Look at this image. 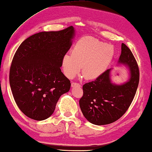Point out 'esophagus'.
Listing matches in <instances>:
<instances>
[{
  "instance_id": "obj_1",
  "label": "esophagus",
  "mask_w": 152,
  "mask_h": 152,
  "mask_svg": "<svg viewBox=\"0 0 152 152\" xmlns=\"http://www.w3.org/2000/svg\"><path fill=\"white\" fill-rule=\"evenodd\" d=\"M72 87L74 88V87H80L81 85L78 84V83H76V82H72V83L71 84Z\"/></svg>"
}]
</instances>
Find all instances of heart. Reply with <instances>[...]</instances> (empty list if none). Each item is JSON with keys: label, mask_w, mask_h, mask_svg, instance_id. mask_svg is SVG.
<instances>
[{"label": "heart", "mask_w": 152, "mask_h": 152, "mask_svg": "<svg viewBox=\"0 0 152 152\" xmlns=\"http://www.w3.org/2000/svg\"><path fill=\"white\" fill-rule=\"evenodd\" d=\"M114 55L112 46L93 37H84L77 41L71 54L63 56L62 70L66 76L72 78L82 67V74L84 78L94 80L107 70Z\"/></svg>", "instance_id": "obj_1"}]
</instances>
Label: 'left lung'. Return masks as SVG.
I'll use <instances>...</instances> for the list:
<instances>
[{"instance_id": "1", "label": "left lung", "mask_w": 152, "mask_h": 152, "mask_svg": "<svg viewBox=\"0 0 152 152\" xmlns=\"http://www.w3.org/2000/svg\"><path fill=\"white\" fill-rule=\"evenodd\" d=\"M121 50L118 64L128 68V80L121 84L112 82L110 68L94 81L83 86L80 107L86 120L95 125H106L118 120L125 114L136 94L140 78L138 66L125 44H122Z\"/></svg>"}]
</instances>
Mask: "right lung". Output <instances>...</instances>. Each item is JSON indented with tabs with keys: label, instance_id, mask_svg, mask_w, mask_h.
<instances>
[{
	"label": "right lung",
	"instance_id": "add662e5",
	"mask_svg": "<svg viewBox=\"0 0 152 152\" xmlns=\"http://www.w3.org/2000/svg\"><path fill=\"white\" fill-rule=\"evenodd\" d=\"M75 34L72 26L38 32L16 50L10 69V86L19 109L31 119H47L60 96L70 90V82L60 67Z\"/></svg>",
	"mask_w": 152,
	"mask_h": 152
}]
</instances>
